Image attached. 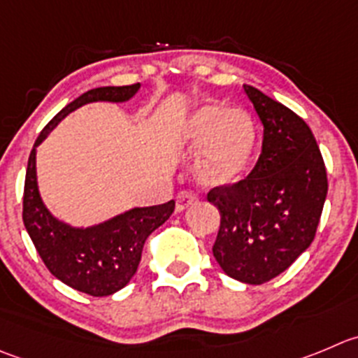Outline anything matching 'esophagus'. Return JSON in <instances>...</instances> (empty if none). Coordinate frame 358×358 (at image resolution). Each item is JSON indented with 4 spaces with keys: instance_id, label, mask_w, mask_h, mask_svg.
<instances>
[{
    "instance_id": "34e87169",
    "label": "esophagus",
    "mask_w": 358,
    "mask_h": 358,
    "mask_svg": "<svg viewBox=\"0 0 358 358\" xmlns=\"http://www.w3.org/2000/svg\"><path fill=\"white\" fill-rule=\"evenodd\" d=\"M195 202H196L195 193L189 192V189H182V192L177 193V196H176V209L181 213V210L188 209V207L193 206Z\"/></svg>"
}]
</instances>
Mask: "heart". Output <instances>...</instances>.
Segmentation results:
<instances>
[{"label":"heart","instance_id":"b5f03b06","mask_svg":"<svg viewBox=\"0 0 358 358\" xmlns=\"http://www.w3.org/2000/svg\"><path fill=\"white\" fill-rule=\"evenodd\" d=\"M182 144L200 148L196 173L207 185L221 186L237 181L250 165L257 144L251 115L243 108L203 105L193 112L182 128Z\"/></svg>","mask_w":358,"mask_h":358}]
</instances>
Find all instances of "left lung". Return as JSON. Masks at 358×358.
Segmentation results:
<instances>
[{
  "label": "left lung",
  "instance_id": "obj_1",
  "mask_svg": "<svg viewBox=\"0 0 358 358\" xmlns=\"http://www.w3.org/2000/svg\"><path fill=\"white\" fill-rule=\"evenodd\" d=\"M264 142L246 179L216 186L207 200L220 210L213 255L224 274L262 285L287 271L313 243L325 203L327 170L302 117L253 86H244Z\"/></svg>",
  "mask_w": 358,
  "mask_h": 358
}]
</instances>
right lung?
Returning <instances> with one entry per match:
<instances>
[{"label":"right lung","instance_id":"obj_1","mask_svg":"<svg viewBox=\"0 0 358 358\" xmlns=\"http://www.w3.org/2000/svg\"><path fill=\"white\" fill-rule=\"evenodd\" d=\"M131 86L96 87L80 94L57 112L40 131L28 159L22 196V221L40 258L59 281L93 297L112 295L130 283L141 264L145 239L173 213L176 202L152 207H135L105 223L73 228L56 220L43 206L36 182V148L75 108L91 101H126L138 91Z\"/></svg>","mask_w":358,"mask_h":358}]
</instances>
